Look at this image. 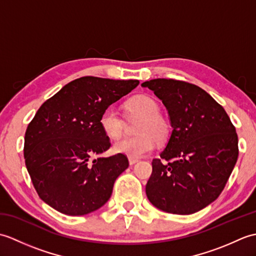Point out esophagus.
Instances as JSON below:
<instances>
[{
  "instance_id": "34e87169",
  "label": "esophagus",
  "mask_w": 256,
  "mask_h": 256,
  "mask_svg": "<svg viewBox=\"0 0 256 256\" xmlns=\"http://www.w3.org/2000/svg\"><path fill=\"white\" fill-rule=\"evenodd\" d=\"M128 162H130V165L133 166V165L136 164V162H138V158H132V157H128Z\"/></svg>"
}]
</instances>
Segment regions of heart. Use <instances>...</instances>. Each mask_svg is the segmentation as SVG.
<instances>
[{
    "mask_svg": "<svg viewBox=\"0 0 256 256\" xmlns=\"http://www.w3.org/2000/svg\"><path fill=\"white\" fill-rule=\"evenodd\" d=\"M126 110L135 116H142L136 128L138 136L124 138L114 143L113 150L118 154L132 158H140L154 150L156 138L165 140L170 133V125L165 116L160 114V104L150 96L140 94L131 98L125 103ZM100 126L106 136L116 140L123 134L124 122L118 111L112 106L106 108L100 116Z\"/></svg>",
    "mask_w": 256,
    "mask_h": 256,
    "instance_id": "heart-1",
    "label": "heart"
}]
</instances>
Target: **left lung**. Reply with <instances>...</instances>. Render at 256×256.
Wrapping results in <instances>:
<instances>
[{
	"mask_svg": "<svg viewBox=\"0 0 256 256\" xmlns=\"http://www.w3.org/2000/svg\"><path fill=\"white\" fill-rule=\"evenodd\" d=\"M168 111L172 131L146 196L157 209L192 214L219 197L238 160V135L224 108L198 86L174 79L142 84Z\"/></svg>",
	"mask_w": 256,
	"mask_h": 256,
	"instance_id": "obj_1",
	"label": "left lung"
}]
</instances>
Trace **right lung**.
Returning a JSON list of instances; mask_svg holds the SVG:
<instances>
[{"label":"right lung","mask_w":256,"mask_h":256,"mask_svg":"<svg viewBox=\"0 0 256 256\" xmlns=\"http://www.w3.org/2000/svg\"><path fill=\"white\" fill-rule=\"evenodd\" d=\"M138 80L82 77L42 103L27 126L24 158L40 198L67 216L96 211L110 199L128 157H96L110 148L102 112L138 86Z\"/></svg>","instance_id":"1"}]
</instances>
